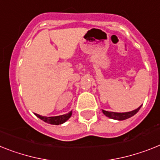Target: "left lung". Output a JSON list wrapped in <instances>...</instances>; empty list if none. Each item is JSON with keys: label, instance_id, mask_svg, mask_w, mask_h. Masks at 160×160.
Masks as SVG:
<instances>
[{"label": "left lung", "instance_id": "left-lung-1", "mask_svg": "<svg viewBox=\"0 0 160 160\" xmlns=\"http://www.w3.org/2000/svg\"><path fill=\"white\" fill-rule=\"evenodd\" d=\"M142 107V106H141ZM141 107H139L138 108H137L136 110L134 111H129V112H123V113H118V112H111V111H107L102 110L103 114L107 116V117L111 118V119H117V120H123V119H128V118L133 116L135 114H137L138 112V111L140 110Z\"/></svg>", "mask_w": 160, "mask_h": 160}]
</instances>
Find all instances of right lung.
Instances as JSON below:
<instances>
[{
    "label": "right lung",
    "instance_id": "1",
    "mask_svg": "<svg viewBox=\"0 0 160 160\" xmlns=\"http://www.w3.org/2000/svg\"><path fill=\"white\" fill-rule=\"evenodd\" d=\"M37 115V117L40 118L41 120L46 122L48 123H50V124H55V125H58V124H62L64 122H66L69 119L72 115V111H70L69 113L65 114V115H58V116H52V117H46V116H42V115H40L38 114H35Z\"/></svg>",
    "mask_w": 160,
    "mask_h": 160
}]
</instances>
